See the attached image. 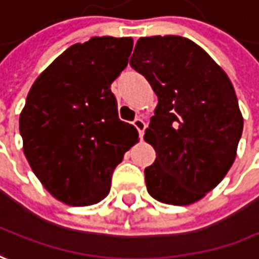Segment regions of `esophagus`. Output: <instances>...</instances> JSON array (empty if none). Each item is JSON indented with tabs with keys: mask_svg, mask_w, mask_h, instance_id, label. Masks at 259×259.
Instances as JSON below:
<instances>
[{
	"mask_svg": "<svg viewBox=\"0 0 259 259\" xmlns=\"http://www.w3.org/2000/svg\"><path fill=\"white\" fill-rule=\"evenodd\" d=\"M133 126L138 129L140 139L143 138V135H145V129H146V123L142 120V119H135V121H133Z\"/></svg>",
	"mask_w": 259,
	"mask_h": 259,
	"instance_id": "obj_1",
	"label": "esophagus"
}]
</instances>
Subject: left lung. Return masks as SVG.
I'll use <instances>...</instances> for the list:
<instances>
[{
	"mask_svg": "<svg viewBox=\"0 0 259 259\" xmlns=\"http://www.w3.org/2000/svg\"><path fill=\"white\" fill-rule=\"evenodd\" d=\"M130 66L157 96L145 132L156 152L145 169L147 192L178 206L199 201L235 160L244 119L234 85L205 50L179 35L139 38Z\"/></svg>",
	"mask_w": 259,
	"mask_h": 259,
	"instance_id": "left-lung-1",
	"label": "left lung"
}]
</instances>
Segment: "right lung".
Listing matches in <instances>:
<instances>
[{
    "label": "right lung",
    "mask_w": 259,
    "mask_h": 259,
    "mask_svg": "<svg viewBox=\"0 0 259 259\" xmlns=\"http://www.w3.org/2000/svg\"><path fill=\"white\" fill-rule=\"evenodd\" d=\"M130 37H93L46 68L20 114L24 155L42 186L73 206L110 192L113 170L139 133L119 119L112 83L126 68Z\"/></svg>",
    "instance_id": "1"
}]
</instances>
